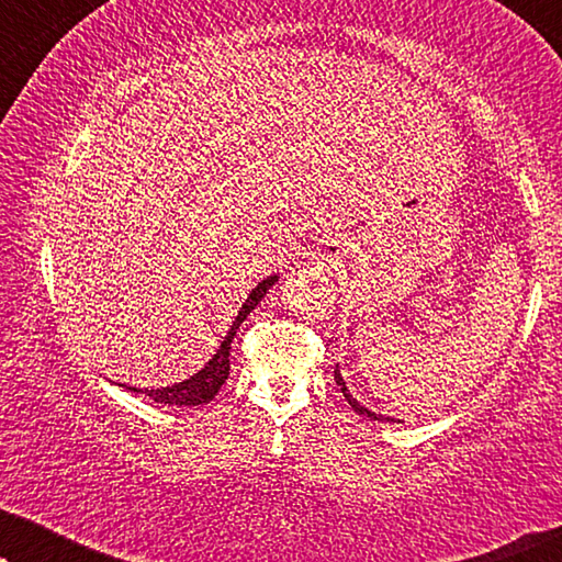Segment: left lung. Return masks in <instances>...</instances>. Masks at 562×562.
<instances>
[{"label": "left lung", "instance_id": "1", "mask_svg": "<svg viewBox=\"0 0 562 562\" xmlns=\"http://www.w3.org/2000/svg\"><path fill=\"white\" fill-rule=\"evenodd\" d=\"M335 381H337V386H340L342 396L348 398V404H350L352 409H356L358 414H363V417H371V419H379V422H394V419H391V417H383V414H375V412H371V409H366V406H360L358 398H352V394H350V391H348V386H345V381H342L340 371H335Z\"/></svg>", "mask_w": 562, "mask_h": 562}]
</instances>
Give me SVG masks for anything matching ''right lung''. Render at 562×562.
<instances>
[{"instance_id": "add662e5", "label": "right lung", "mask_w": 562, "mask_h": 562, "mask_svg": "<svg viewBox=\"0 0 562 562\" xmlns=\"http://www.w3.org/2000/svg\"><path fill=\"white\" fill-rule=\"evenodd\" d=\"M276 281H279V276H268V279L260 281L258 286L250 291V296L245 299L240 312H237L233 327H229L225 340H222L220 350L214 352L212 360L202 368V371L194 373L187 381L173 383V386H166V389H130V391H143V394H148L153 402H160V404H168V406H171V404H176V406L210 404L212 398L220 394L222 383H225L227 375H229V345H233L235 333L240 329L245 317H248V314L256 310V306L260 304V299L266 296V291L271 289Z\"/></svg>"}]
</instances>
